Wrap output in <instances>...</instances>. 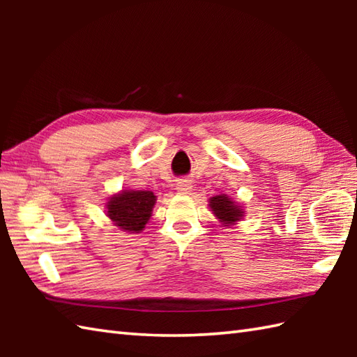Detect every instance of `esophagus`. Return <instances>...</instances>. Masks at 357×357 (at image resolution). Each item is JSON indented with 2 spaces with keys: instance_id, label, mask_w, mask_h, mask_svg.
I'll return each mask as SVG.
<instances>
[{
  "instance_id": "obj_1",
  "label": "esophagus",
  "mask_w": 357,
  "mask_h": 357,
  "mask_svg": "<svg viewBox=\"0 0 357 357\" xmlns=\"http://www.w3.org/2000/svg\"><path fill=\"white\" fill-rule=\"evenodd\" d=\"M176 190L179 193H183V195L190 193L192 192V183H190V181H179L178 185H176Z\"/></svg>"
}]
</instances>
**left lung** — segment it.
Returning <instances> with one entry per match:
<instances>
[{
    "label": "left lung",
    "instance_id": "left-lung-1",
    "mask_svg": "<svg viewBox=\"0 0 357 357\" xmlns=\"http://www.w3.org/2000/svg\"><path fill=\"white\" fill-rule=\"evenodd\" d=\"M208 202L211 213L219 219V222L224 227L234 225L244 216V210H242L239 204L234 202L227 195H216L213 198H210Z\"/></svg>",
    "mask_w": 357,
    "mask_h": 357
}]
</instances>
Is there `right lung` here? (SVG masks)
Returning a JSON list of instances; mask_svg holds the SVG:
<instances>
[{"label": "right lung", "mask_w": 357, "mask_h": 357, "mask_svg": "<svg viewBox=\"0 0 357 357\" xmlns=\"http://www.w3.org/2000/svg\"><path fill=\"white\" fill-rule=\"evenodd\" d=\"M156 196L149 190H123L113 195L105 204L107 216L118 229L127 233H139L149 222Z\"/></svg>", "instance_id": "right-lung-1"}]
</instances>
